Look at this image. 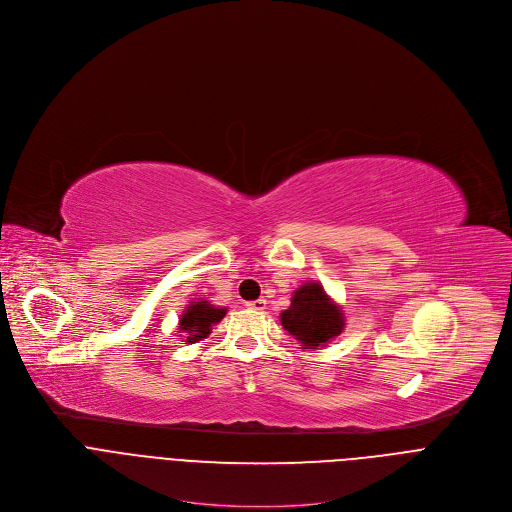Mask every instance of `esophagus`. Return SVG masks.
<instances>
[{"label": "esophagus", "instance_id": "34e87169", "mask_svg": "<svg viewBox=\"0 0 512 512\" xmlns=\"http://www.w3.org/2000/svg\"><path fill=\"white\" fill-rule=\"evenodd\" d=\"M251 310H257V312H263L265 308H267V302L263 300V298H259V300H255V302H249L247 304Z\"/></svg>", "mask_w": 512, "mask_h": 512}]
</instances>
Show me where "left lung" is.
<instances>
[{
	"instance_id": "left-lung-1",
	"label": "left lung",
	"mask_w": 512,
	"mask_h": 512,
	"mask_svg": "<svg viewBox=\"0 0 512 512\" xmlns=\"http://www.w3.org/2000/svg\"><path fill=\"white\" fill-rule=\"evenodd\" d=\"M279 320L302 350L326 348L346 328L344 308L314 279L296 287L289 308L279 314Z\"/></svg>"
}]
</instances>
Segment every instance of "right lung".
Here are the masks:
<instances>
[{"label":"right lung","instance_id":"right-lung-1","mask_svg":"<svg viewBox=\"0 0 512 512\" xmlns=\"http://www.w3.org/2000/svg\"><path fill=\"white\" fill-rule=\"evenodd\" d=\"M227 314V308L214 306L208 300H192L184 308V312L178 318V336L184 344H196L208 338L212 332V326L221 322Z\"/></svg>","mask_w":512,"mask_h":512}]
</instances>
